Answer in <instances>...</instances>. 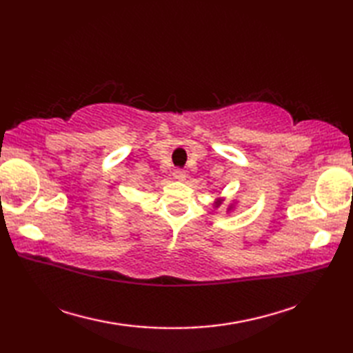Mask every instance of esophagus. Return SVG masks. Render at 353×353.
<instances>
[{"mask_svg":"<svg viewBox=\"0 0 353 353\" xmlns=\"http://www.w3.org/2000/svg\"><path fill=\"white\" fill-rule=\"evenodd\" d=\"M172 176H174L176 181L183 182L185 179H186V172L183 170H174V172H172Z\"/></svg>","mask_w":353,"mask_h":353,"instance_id":"esophagus-1","label":"esophagus"}]
</instances>
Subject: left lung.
Wrapping results in <instances>:
<instances>
[{
  "mask_svg": "<svg viewBox=\"0 0 353 353\" xmlns=\"http://www.w3.org/2000/svg\"><path fill=\"white\" fill-rule=\"evenodd\" d=\"M214 208L215 209H219L220 206H223L224 205V197H216L215 200H214ZM236 205H238V201H232V203H229V206H228V209H226V212H232V211H234V209L236 208Z\"/></svg>",
  "mask_w": 353,
  "mask_h": 353,
  "instance_id": "obj_1",
  "label": "left lung"
}]
</instances>
